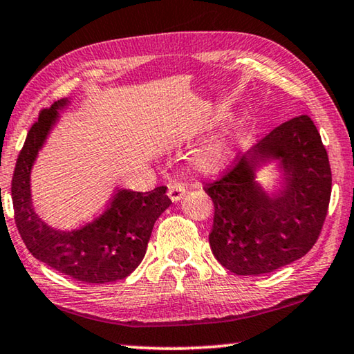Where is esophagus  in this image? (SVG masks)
Returning a JSON list of instances; mask_svg holds the SVG:
<instances>
[{"mask_svg":"<svg viewBox=\"0 0 354 354\" xmlns=\"http://www.w3.org/2000/svg\"><path fill=\"white\" fill-rule=\"evenodd\" d=\"M185 190H187V187H185L184 184L173 183V184L169 185V192H167V195H169V198L173 203H176V201H179V200L183 198L184 194H185Z\"/></svg>","mask_w":354,"mask_h":354,"instance_id":"34e87169","label":"esophagus"}]
</instances>
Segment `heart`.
Instances as JSON below:
<instances>
[{
    "instance_id": "1",
    "label": "heart",
    "mask_w": 354,
    "mask_h": 354,
    "mask_svg": "<svg viewBox=\"0 0 354 354\" xmlns=\"http://www.w3.org/2000/svg\"><path fill=\"white\" fill-rule=\"evenodd\" d=\"M215 123V122H214ZM211 123V124H214ZM232 149H234V139L231 136L221 137V139L209 143L201 151L196 154L195 167L200 171L205 173H215L230 164L232 158Z\"/></svg>"
}]
</instances>
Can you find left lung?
<instances>
[{"label":"left lung","mask_w":354,"mask_h":354,"mask_svg":"<svg viewBox=\"0 0 354 354\" xmlns=\"http://www.w3.org/2000/svg\"><path fill=\"white\" fill-rule=\"evenodd\" d=\"M277 162L283 183L270 196L255 171ZM214 201L209 245L236 274L270 273L314 247L331 198V167L313 120L299 115L268 133L205 187Z\"/></svg>","instance_id":"left-lung-1"}]
</instances>
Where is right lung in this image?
<instances>
[{"instance_id": "add662e5", "label": "right lung", "mask_w": 354, "mask_h": 354, "mask_svg": "<svg viewBox=\"0 0 354 354\" xmlns=\"http://www.w3.org/2000/svg\"><path fill=\"white\" fill-rule=\"evenodd\" d=\"M65 98L40 112L26 136L12 176L15 223L34 257L59 273L92 284L113 283L129 277L147 253L159 215L171 205L160 185L151 192L117 189L106 211L80 230H56L34 211L31 170L48 134L59 120Z\"/></svg>"}]
</instances>
